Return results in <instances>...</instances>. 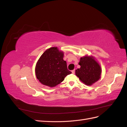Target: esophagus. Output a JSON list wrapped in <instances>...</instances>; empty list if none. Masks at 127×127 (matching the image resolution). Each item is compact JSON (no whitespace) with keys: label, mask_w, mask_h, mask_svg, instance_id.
<instances>
[{"label":"esophagus","mask_w":127,"mask_h":127,"mask_svg":"<svg viewBox=\"0 0 127 127\" xmlns=\"http://www.w3.org/2000/svg\"><path fill=\"white\" fill-rule=\"evenodd\" d=\"M71 72H72V73L73 74H74L75 73V69H74V70H72V71H71Z\"/></svg>","instance_id":"1"}]
</instances>
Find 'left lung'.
I'll use <instances>...</instances> for the list:
<instances>
[{
    "mask_svg": "<svg viewBox=\"0 0 127 127\" xmlns=\"http://www.w3.org/2000/svg\"><path fill=\"white\" fill-rule=\"evenodd\" d=\"M78 64L80 68L76 70V75L86 85H91L100 78L101 67L93 57H82Z\"/></svg>",
    "mask_w": 127,
    "mask_h": 127,
    "instance_id": "left-lung-1",
    "label": "left lung"
}]
</instances>
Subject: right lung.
Here are the masks:
<instances>
[{"mask_svg": "<svg viewBox=\"0 0 127 127\" xmlns=\"http://www.w3.org/2000/svg\"><path fill=\"white\" fill-rule=\"evenodd\" d=\"M64 53L57 47L47 50L38 60L35 67L36 76L40 83L50 87L58 85L71 72L67 68Z\"/></svg>", "mask_w": 127, "mask_h": 127, "instance_id": "obj_1", "label": "right lung"}]
</instances>
